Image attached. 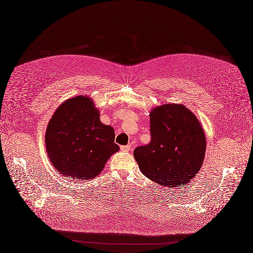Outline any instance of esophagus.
<instances>
[{
    "label": "esophagus",
    "instance_id": "1",
    "mask_svg": "<svg viewBox=\"0 0 253 253\" xmlns=\"http://www.w3.org/2000/svg\"><path fill=\"white\" fill-rule=\"evenodd\" d=\"M129 149H130L129 144H127V145H122V146H120V150H123V151H128Z\"/></svg>",
    "mask_w": 253,
    "mask_h": 253
}]
</instances>
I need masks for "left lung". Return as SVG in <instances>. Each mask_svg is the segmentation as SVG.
Wrapping results in <instances>:
<instances>
[{
	"instance_id": "8db88e82",
	"label": "left lung",
	"mask_w": 253,
	"mask_h": 253,
	"mask_svg": "<svg viewBox=\"0 0 253 253\" xmlns=\"http://www.w3.org/2000/svg\"><path fill=\"white\" fill-rule=\"evenodd\" d=\"M151 140L134 150L141 172L162 186L179 187L199 172L206 138L199 120L183 105L166 104L150 112Z\"/></svg>"
}]
</instances>
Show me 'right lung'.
Segmentation results:
<instances>
[{"label":"right lung","instance_id":"right-lung-1","mask_svg":"<svg viewBox=\"0 0 253 253\" xmlns=\"http://www.w3.org/2000/svg\"><path fill=\"white\" fill-rule=\"evenodd\" d=\"M114 139V129L100 122L92 100L78 95L64 102L51 117L46 129V151L65 177L91 179L118 151Z\"/></svg>","mask_w":253,"mask_h":253}]
</instances>
